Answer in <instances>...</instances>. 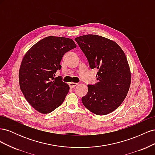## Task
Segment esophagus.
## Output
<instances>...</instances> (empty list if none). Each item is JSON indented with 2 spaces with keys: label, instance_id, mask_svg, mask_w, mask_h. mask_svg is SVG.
Listing matches in <instances>:
<instances>
[{
  "label": "esophagus",
  "instance_id": "1",
  "mask_svg": "<svg viewBox=\"0 0 155 155\" xmlns=\"http://www.w3.org/2000/svg\"><path fill=\"white\" fill-rule=\"evenodd\" d=\"M77 85H78V83H73V82H71V83H69V86H70V88H74V87H76Z\"/></svg>",
  "mask_w": 155,
  "mask_h": 155
}]
</instances>
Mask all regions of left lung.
Segmentation results:
<instances>
[{
	"mask_svg": "<svg viewBox=\"0 0 155 155\" xmlns=\"http://www.w3.org/2000/svg\"><path fill=\"white\" fill-rule=\"evenodd\" d=\"M75 41L90 68L98 69V82L88 85L83 104L96 115L109 114L121 104L130 87L131 75L125 54L114 41L97 35H82Z\"/></svg>",
	"mask_w": 155,
	"mask_h": 155,
	"instance_id": "left-lung-1",
	"label": "left lung"
}]
</instances>
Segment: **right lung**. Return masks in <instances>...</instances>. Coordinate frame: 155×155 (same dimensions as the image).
<instances>
[{
	"label": "right lung",
	"mask_w": 155,
	"mask_h": 155,
	"mask_svg": "<svg viewBox=\"0 0 155 155\" xmlns=\"http://www.w3.org/2000/svg\"><path fill=\"white\" fill-rule=\"evenodd\" d=\"M76 47L71 39L49 36L37 42L23 58L18 74L21 90L41 113H50L64 101L70 87L61 77L54 76L61 68L64 54Z\"/></svg>",
	"instance_id": "1"
}]
</instances>
